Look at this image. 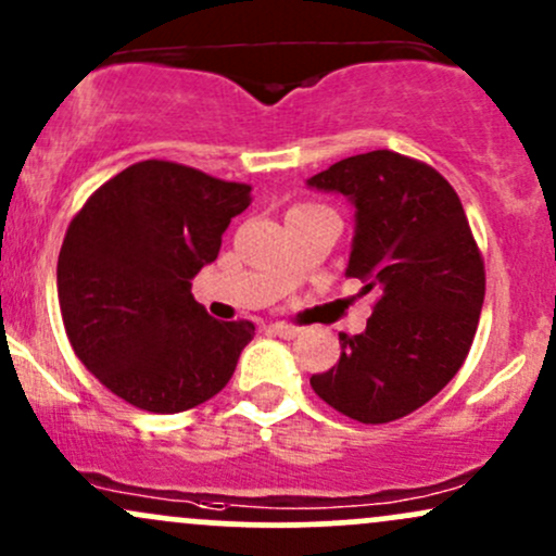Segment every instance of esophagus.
Instances as JSON below:
<instances>
[{
    "mask_svg": "<svg viewBox=\"0 0 556 556\" xmlns=\"http://www.w3.org/2000/svg\"><path fill=\"white\" fill-rule=\"evenodd\" d=\"M268 332L277 334V338H285V340H292L301 334V329L292 327V325H285V321H274V325H268Z\"/></svg>",
    "mask_w": 556,
    "mask_h": 556,
    "instance_id": "34e87169",
    "label": "esophagus"
}]
</instances>
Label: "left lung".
Instances as JSON below:
<instances>
[{
	"label": "left lung",
	"instance_id": "1",
	"mask_svg": "<svg viewBox=\"0 0 556 556\" xmlns=\"http://www.w3.org/2000/svg\"><path fill=\"white\" fill-rule=\"evenodd\" d=\"M353 205L345 277L375 311L340 332V362L311 377L321 401L364 425L406 417L465 364L485 298V268L454 187L390 150L345 157L306 181Z\"/></svg>",
	"mask_w": 556,
	"mask_h": 556
}]
</instances>
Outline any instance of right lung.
Returning <instances> with one entry per match:
<instances>
[{"mask_svg": "<svg viewBox=\"0 0 556 556\" xmlns=\"http://www.w3.org/2000/svg\"><path fill=\"white\" fill-rule=\"evenodd\" d=\"M248 205V185L142 161L76 213L58 258L60 311L76 356L118 399L187 412L235 375L255 327L208 316L192 279Z\"/></svg>", "mask_w": 556, "mask_h": 556, "instance_id": "add662e5", "label": "right lung"}]
</instances>
